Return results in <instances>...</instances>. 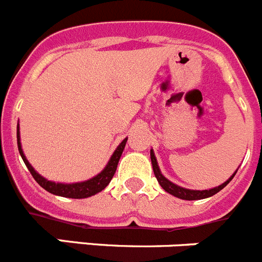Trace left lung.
<instances>
[{
  "instance_id": "1",
  "label": "left lung",
  "mask_w": 262,
  "mask_h": 262,
  "mask_svg": "<svg viewBox=\"0 0 262 262\" xmlns=\"http://www.w3.org/2000/svg\"><path fill=\"white\" fill-rule=\"evenodd\" d=\"M150 161H152L153 172H155L156 178H157L160 186L162 187V188H164L167 193L175 196V198L182 199V200H201V199H206V198H210V196L215 195L217 192H220L221 189H224L225 187H226L227 184L231 182V179L234 178L235 174H236V171H237V169L235 170L234 174H232L226 182H224V183L220 184L218 187H213V188H209V189H201L200 191V189L184 188V187H181V186H178V184L172 183V182L169 181L166 177H164V175H162V172H161L160 166H158L157 158H156L153 149H150Z\"/></svg>"
}]
</instances>
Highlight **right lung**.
<instances>
[{
    "mask_svg": "<svg viewBox=\"0 0 262 262\" xmlns=\"http://www.w3.org/2000/svg\"><path fill=\"white\" fill-rule=\"evenodd\" d=\"M16 140H18V149L20 153L21 158L25 161L26 166L30 170V172L32 174L33 179L37 182L40 186L44 189H47L48 192L53 193V195L62 196V198H70V199H85L91 198V196L96 195L98 192H101L107 184L110 183L112 178L114 177L115 170L118 166L119 158H121L122 152H123L124 147H126L127 138L123 139L118 147L115 148V150L113 152L112 157L107 161L106 166L101 170V172H98L97 175H95L93 178L88 179V181L84 182H76V183H57V182L48 181L47 178H44L42 175L38 174L35 169L32 167V165L28 162L27 157L25 156V152L21 149V143H20V131H19V123L16 126Z\"/></svg>",
    "mask_w": 262,
    "mask_h": 262,
    "instance_id": "right-lung-1",
    "label": "right lung"
}]
</instances>
